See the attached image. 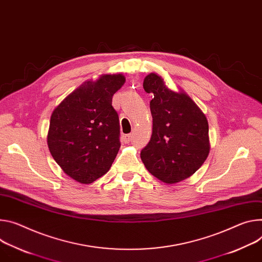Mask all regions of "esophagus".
<instances>
[{"instance_id":"1","label":"esophagus","mask_w":262,"mask_h":262,"mask_svg":"<svg viewBox=\"0 0 262 262\" xmlns=\"http://www.w3.org/2000/svg\"><path fill=\"white\" fill-rule=\"evenodd\" d=\"M132 138H133V135H132V134H128V135H124V136H123V140H124L125 142H129V141L132 140Z\"/></svg>"}]
</instances>
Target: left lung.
<instances>
[{
    "instance_id": "8db88e82",
    "label": "left lung",
    "mask_w": 262,
    "mask_h": 262,
    "mask_svg": "<svg viewBox=\"0 0 262 262\" xmlns=\"http://www.w3.org/2000/svg\"><path fill=\"white\" fill-rule=\"evenodd\" d=\"M143 88L154 94L149 103L152 134L141 160L154 177L173 185L191 177L208 158V120L182 88H168L158 73H149Z\"/></svg>"
}]
</instances>
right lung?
I'll list each match as a JSON object with an SVG mask.
<instances>
[{"label": "right lung", "mask_w": 262, "mask_h": 262, "mask_svg": "<svg viewBox=\"0 0 262 262\" xmlns=\"http://www.w3.org/2000/svg\"><path fill=\"white\" fill-rule=\"evenodd\" d=\"M125 82L121 73L86 80L54 108L47 136L63 172L90 184L105 174L120 148V125L113 95Z\"/></svg>", "instance_id": "add662e5"}]
</instances>
